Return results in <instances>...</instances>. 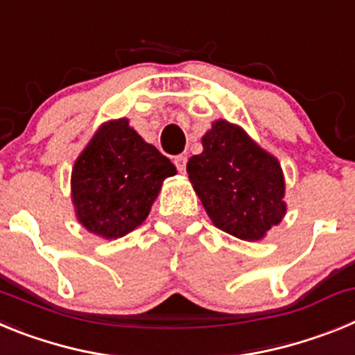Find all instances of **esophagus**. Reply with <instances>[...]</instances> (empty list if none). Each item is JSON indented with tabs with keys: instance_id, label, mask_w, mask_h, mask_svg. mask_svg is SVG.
I'll return each mask as SVG.
<instances>
[{
	"instance_id": "obj_1",
	"label": "esophagus",
	"mask_w": 355,
	"mask_h": 355,
	"mask_svg": "<svg viewBox=\"0 0 355 355\" xmlns=\"http://www.w3.org/2000/svg\"><path fill=\"white\" fill-rule=\"evenodd\" d=\"M187 156L184 155H180V156H175L174 158V163H175V167H178V171L180 172H184L187 171Z\"/></svg>"
}]
</instances>
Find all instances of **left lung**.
Wrapping results in <instances>:
<instances>
[{
    "mask_svg": "<svg viewBox=\"0 0 355 355\" xmlns=\"http://www.w3.org/2000/svg\"><path fill=\"white\" fill-rule=\"evenodd\" d=\"M187 172L213 224L240 240H261L286 215L281 163L231 122H213Z\"/></svg>",
    "mask_w": 355,
    "mask_h": 355,
    "instance_id": "1",
    "label": "left lung"
}]
</instances>
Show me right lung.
I'll list each match as a JSON object with an SVG mask.
<instances>
[{
    "mask_svg": "<svg viewBox=\"0 0 355 355\" xmlns=\"http://www.w3.org/2000/svg\"><path fill=\"white\" fill-rule=\"evenodd\" d=\"M175 167L128 119L105 122L78 156L71 175L76 218L90 233L121 238L147 218Z\"/></svg>",
    "mask_w": 355,
    "mask_h": 355,
    "instance_id": "1",
    "label": "right lung"
}]
</instances>
